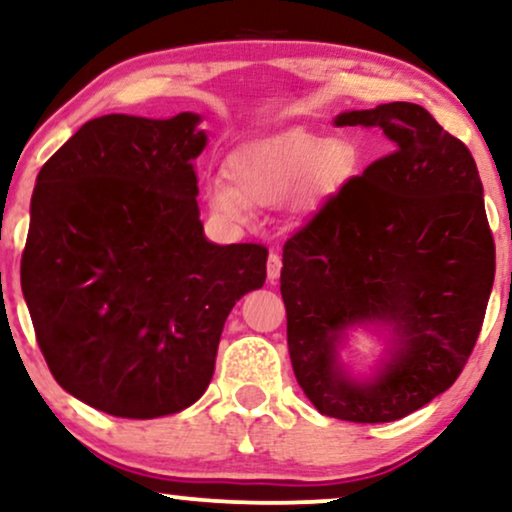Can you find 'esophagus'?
Here are the masks:
<instances>
[{
	"label": "esophagus",
	"mask_w": 512,
	"mask_h": 512,
	"mask_svg": "<svg viewBox=\"0 0 512 512\" xmlns=\"http://www.w3.org/2000/svg\"><path fill=\"white\" fill-rule=\"evenodd\" d=\"M280 272H282V256L272 251L270 258H268V280L270 282L280 280Z\"/></svg>",
	"instance_id": "obj_1"
}]
</instances>
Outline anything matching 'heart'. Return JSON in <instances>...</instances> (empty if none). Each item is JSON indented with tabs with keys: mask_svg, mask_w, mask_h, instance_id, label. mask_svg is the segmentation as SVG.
Segmentation results:
<instances>
[{
	"mask_svg": "<svg viewBox=\"0 0 512 512\" xmlns=\"http://www.w3.org/2000/svg\"><path fill=\"white\" fill-rule=\"evenodd\" d=\"M360 167L353 138L291 126L237 145L225 159L231 183L211 178L204 195L211 214L232 225L249 223L254 207L282 202L294 221H310L338 199Z\"/></svg>",
	"mask_w": 512,
	"mask_h": 512,
	"instance_id": "1",
	"label": "heart"
}]
</instances>
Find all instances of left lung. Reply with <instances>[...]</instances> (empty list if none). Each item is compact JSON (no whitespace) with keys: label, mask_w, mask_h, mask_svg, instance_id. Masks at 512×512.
Here are the masks:
<instances>
[{"label":"left lung","mask_w":512,"mask_h":512,"mask_svg":"<svg viewBox=\"0 0 512 512\" xmlns=\"http://www.w3.org/2000/svg\"><path fill=\"white\" fill-rule=\"evenodd\" d=\"M334 124L376 126L390 155L284 244L289 357L320 414L388 423L459 378L494 284V240L473 155L426 108L345 110ZM355 330L382 345L364 372L342 360Z\"/></svg>","instance_id":"left-lung-1"}]
</instances>
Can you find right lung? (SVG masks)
Wrapping results in <instances>:
<instances>
[{
  "instance_id": "obj_1",
  "label": "right lung",
  "mask_w": 512,
  "mask_h": 512,
  "mask_svg": "<svg viewBox=\"0 0 512 512\" xmlns=\"http://www.w3.org/2000/svg\"><path fill=\"white\" fill-rule=\"evenodd\" d=\"M202 115H103L39 171L21 287L53 378L119 418L178 414L209 388L232 305L268 249L204 235Z\"/></svg>"
}]
</instances>
